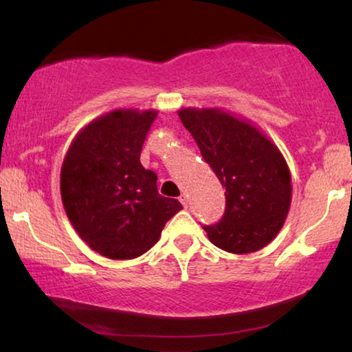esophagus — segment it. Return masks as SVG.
I'll use <instances>...</instances> for the list:
<instances>
[{
    "label": "esophagus",
    "instance_id": "obj_1",
    "mask_svg": "<svg viewBox=\"0 0 352 352\" xmlns=\"http://www.w3.org/2000/svg\"><path fill=\"white\" fill-rule=\"evenodd\" d=\"M180 203L185 206V208H188V204H190V199H188V196L186 195H182L180 196Z\"/></svg>",
    "mask_w": 352,
    "mask_h": 352
}]
</instances>
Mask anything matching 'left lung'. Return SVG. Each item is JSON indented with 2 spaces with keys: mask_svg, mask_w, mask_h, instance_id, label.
<instances>
[{
  "mask_svg": "<svg viewBox=\"0 0 352 352\" xmlns=\"http://www.w3.org/2000/svg\"><path fill=\"white\" fill-rule=\"evenodd\" d=\"M179 117L225 188L222 219L203 227L210 243L233 254L262 250L277 236L292 204L282 153L250 122L225 111L185 107Z\"/></svg>",
  "mask_w": 352,
  "mask_h": 352,
  "instance_id": "8db88e82",
  "label": "left lung"
}]
</instances>
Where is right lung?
<instances>
[{
  "mask_svg": "<svg viewBox=\"0 0 352 352\" xmlns=\"http://www.w3.org/2000/svg\"><path fill=\"white\" fill-rule=\"evenodd\" d=\"M157 111L116 109L77 133L60 168V198L78 236L101 256L135 259L156 245L179 212L157 191L140 154Z\"/></svg>",
  "mask_w": 352,
  "mask_h": 352,
  "instance_id": "right-lung-1",
  "label": "right lung"
}]
</instances>
